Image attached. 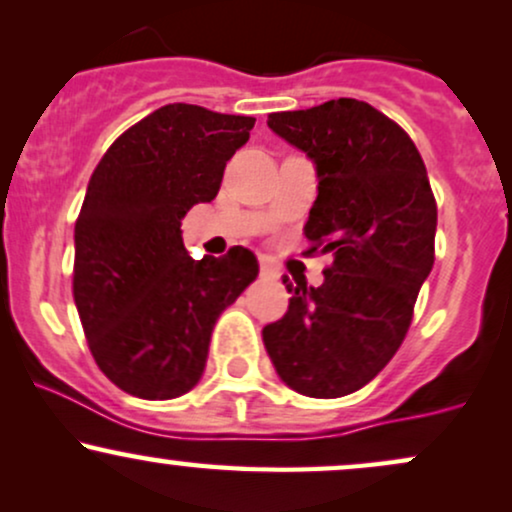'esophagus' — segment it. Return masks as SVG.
Returning a JSON list of instances; mask_svg holds the SVG:
<instances>
[{"mask_svg": "<svg viewBox=\"0 0 512 512\" xmlns=\"http://www.w3.org/2000/svg\"><path fill=\"white\" fill-rule=\"evenodd\" d=\"M260 274L262 276H269V279H276V276H279V272H276V269H274V264L269 262V260H264V257L260 260Z\"/></svg>", "mask_w": 512, "mask_h": 512, "instance_id": "obj_1", "label": "esophagus"}]
</instances>
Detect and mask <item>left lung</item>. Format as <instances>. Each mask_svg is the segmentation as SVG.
I'll return each mask as SVG.
<instances>
[{
  "label": "left lung",
  "mask_w": 512,
  "mask_h": 512,
  "mask_svg": "<svg viewBox=\"0 0 512 512\" xmlns=\"http://www.w3.org/2000/svg\"><path fill=\"white\" fill-rule=\"evenodd\" d=\"M267 126L317 169L305 224L312 248L331 252L322 286L286 283L291 300L262 329L276 374L310 398L348 396L389 365L434 267L436 200L410 135L372 104L338 97Z\"/></svg>",
  "instance_id": "left-lung-1"
}]
</instances>
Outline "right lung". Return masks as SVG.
<instances>
[{"instance_id":"1","label":"right lung","mask_w":512,"mask_h":512,"mask_svg":"<svg viewBox=\"0 0 512 512\" xmlns=\"http://www.w3.org/2000/svg\"><path fill=\"white\" fill-rule=\"evenodd\" d=\"M252 126V116L166 104L119 135L92 171L73 233V298L97 367L131 396L193 389L219 315L257 279L250 250L193 260L181 236V219L217 197Z\"/></svg>"}]
</instances>
